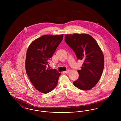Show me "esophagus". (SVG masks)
I'll return each mask as SVG.
<instances>
[{
	"label": "esophagus",
	"mask_w": 121,
	"mask_h": 121,
	"mask_svg": "<svg viewBox=\"0 0 121 121\" xmlns=\"http://www.w3.org/2000/svg\"><path fill=\"white\" fill-rule=\"evenodd\" d=\"M69 72V70H67V71H66L64 72V73H68Z\"/></svg>",
	"instance_id": "34e87169"
}]
</instances>
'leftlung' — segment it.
<instances>
[{
	"instance_id": "obj_1",
	"label": "left lung",
	"mask_w": 121,
	"mask_h": 121,
	"mask_svg": "<svg viewBox=\"0 0 121 121\" xmlns=\"http://www.w3.org/2000/svg\"><path fill=\"white\" fill-rule=\"evenodd\" d=\"M65 41L75 52L78 60L83 63L78 71L79 78L73 85L82 90H88L100 80L104 65L103 52L96 41L86 34L66 35Z\"/></svg>"
}]
</instances>
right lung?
<instances>
[{"label":"right lung","mask_w":121,"mask_h":121,"mask_svg":"<svg viewBox=\"0 0 121 121\" xmlns=\"http://www.w3.org/2000/svg\"><path fill=\"white\" fill-rule=\"evenodd\" d=\"M63 35H44L33 41L26 56L25 69L29 79L39 92L47 93L57 86L61 73L46 68L56 48L63 39Z\"/></svg>","instance_id":"obj_1"}]
</instances>
